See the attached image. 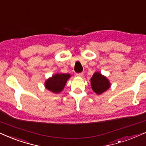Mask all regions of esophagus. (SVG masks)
Segmentation results:
<instances>
[{"label": "esophagus", "mask_w": 146, "mask_h": 146, "mask_svg": "<svg viewBox=\"0 0 146 146\" xmlns=\"http://www.w3.org/2000/svg\"><path fill=\"white\" fill-rule=\"evenodd\" d=\"M76 75L77 77H82L83 76V73H77Z\"/></svg>", "instance_id": "obj_1"}]
</instances>
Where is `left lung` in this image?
Instances as JSON below:
<instances>
[{
  "instance_id": "8db88e82",
  "label": "left lung",
  "mask_w": 146,
  "mask_h": 146,
  "mask_svg": "<svg viewBox=\"0 0 146 146\" xmlns=\"http://www.w3.org/2000/svg\"><path fill=\"white\" fill-rule=\"evenodd\" d=\"M91 88L95 93L100 95L108 90L111 86L110 81L100 72H96L91 78Z\"/></svg>"
}]
</instances>
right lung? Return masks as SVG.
Wrapping results in <instances>:
<instances>
[{"label":"right lung","mask_w":146,"mask_h":146,"mask_svg":"<svg viewBox=\"0 0 146 146\" xmlns=\"http://www.w3.org/2000/svg\"><path fill=\"white\" fill-rule=\"evenodd\" d=\"M71 77V75L67 73H57L44 83L45 88L54 93H59L63 91L68 79Z\"/></svg>","instance_id":"add662e5"}]
</instances>
